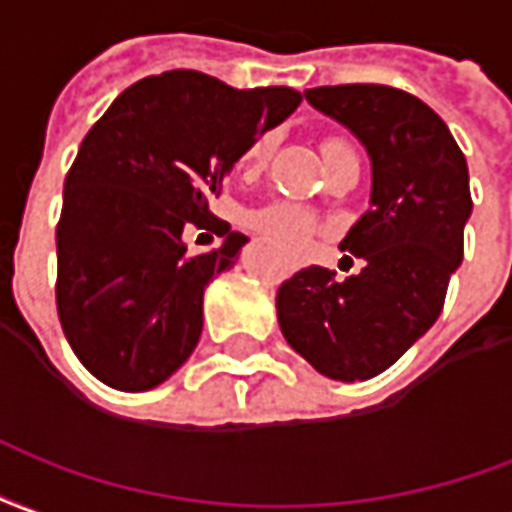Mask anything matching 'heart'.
I'll list each match as a JSON object with an SVG mask.
<instances>
[{
  "label": "heart",
  "mask_w": 512,
  "mask_h": 512,
  "mask_svg": "<svg viewBox=\"0 0 512 512\" xmlns=\"http://www.w3.org/2000/svg\"><path fill=\"white\" fill-rule=\"evenodd\" d=\"M333 144H341V141H327L324 147H333ZM270 149L272 136L256 138L251 149L245 152V166L259 169L261 163L270 158ZM248 229L256 231L259 237L278 245V248L300 251L316 234V218L305 207L292 204V201H270V204L248 212Z\"/></svg>",
  "instance_id": "heart-1"
}]
</instances>
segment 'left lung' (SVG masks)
I'll use <instances>...</instances> for the list:
<instances>
[{
    "mask_svg": "<svg viewBox=\"0 0 512 512\" xmlns=\"http://www.w3.org/2000/svg\"><path fill=\"white\" fill-rule=\"evenodd\" d=\"M371 158V207L343 237L363 270L305 267L281 283L283 338L319 374L363 382L382 374L439 319L447 283L464 259L472 215L469 169L442 117L384 84L305 89Z\"/></svg>",
    "mask_w": 512,
    "mask_h": 512,
    "instance_id": "1",
    "label": "left lung"
}]
</instances>
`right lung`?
<instances>
[{"mask_svg": "<svg viewBox=\"0 0 512 512\" xmlns=\"http://www.w3.org/2000/svg\"><path fill=\"white\" fill-rule=\"evenodd\" d=\"M300 100L292 87L169 70L136 81L92 125L57 223L59 322L89 374L141 393L193 354L204 289L248 237L220 220L223 245L190 256L182 231L210 226L223 177Z\"/></svg>", "mask_w": 512, "mask_h": 512, "instance_id": "obj_1", "label": "right lung"}]
</instances>
